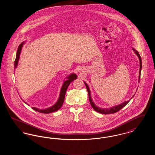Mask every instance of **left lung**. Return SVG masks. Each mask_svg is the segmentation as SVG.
<instances>
[{
    "mask_svg": "<svg viewBox=\"0 0 155 155\" xmlns=\"http://www.w3.org/2000/svg\"><path fill=\"white\" fill-rule=\"evenodd\" d=\"M133 51H134V53L137 55V56L138 57L139 60H140V67L139 80H138V82H140V72H141V69H142V60H141V58H140V54H139V52H138L137 51H136V50H135V49H134V48H133ZM84 84H85V86H86V87H87V91H88L89 95V102H90V103H91V104L92 108H93L96 111H97V112L100 113H102V114H113V113H115L117 112V111H118L120 110H121L123 107H124L125 105L130 101V100H131V99L133 98V97L134 96V95H134L133 97H132V98H131L130 100H129V101H127V102L121 103V104H118V105H116V106L111 107L108 108V109H103V108L97 107L96 104L94 103V102H93V101H92V97H91V91H90V89L89 88V86L85 82H84Z\"/></svg>",
    "mask_w": 155,
    "mask_h": 155,
    "instance_id": "obj_1",
    "label": "left lung"
}]
</instances>
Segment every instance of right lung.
<instances>
[{"mask_svg": "<svg viewBox=\"0 0 155 155\" xmlns=\"http://www.w3.org/2000/svg\"><path fill=\"white\" fill-rule=\"evenodd\" d=\"M24 44H25V42H22V43L19 45V46L18 48L17 54H16V58H15V69L18 66V62L19 59H20V54H21V52L23 45ZM66 78L67 80L64 81V82L63 84V85H62L61 88L60 90L59 99L58 100L56 103H55L54 105H53L51 107L45 109H38L37 107H32V109L38 111V112L42 113H46V114H48V113L58 110L62 106L63 103L64 102L66 92L67 89L68 85H70V84L72 81H74L77 78V75L76 74H74V73H72V74H70L69 75H68ZM24 101V103H26L27 104H28L26 103L24 101Z\"/></svg>", "mask_w": 155, "mask_h": 155, "instance_id": "1", "label": "right lung"}]
</instances>
